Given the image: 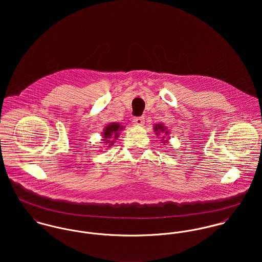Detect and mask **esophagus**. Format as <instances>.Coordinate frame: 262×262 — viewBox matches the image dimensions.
<instances>
[{
	"instance_id": "34e87169",
	"label": "esophagus",
	"mask_w": 262,
	"mask_h": 262,
	"mask_svg": "<svg viewBox=\"0 0 262 262\" xmlns=\"http://www.w3.org/2000/svg\"><path fill=\"white\" fill-rule=\"evenodd\" d=\"M133 123L137 126H142L144 124V118L143 117H136L133 119Z\"/></svg>"
}]
</instances>
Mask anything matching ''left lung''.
Instances as JSON below:
<instances>
[{
  "label": "left lung",
  "instance_id": "left-lung-1",
  "mask_svg": "<svg viewBox=\"0 0 262 262\" xmlns=\"http://www.w3.org/2000/svg\"><path fill=\"white\" fill-rule=\"evenodd\" d=\"M153 130H154V132H155V134H156V136H159L160 134L162 135V137H161V141H162V143L164 144V143H168V139H169V137H167V135L169 134V131L167 130V128L163 125V124H155L154 125V127H153Z\"/></svg>",
  "mask_w": 262,
  "mask_h": 262
}]
</instances>
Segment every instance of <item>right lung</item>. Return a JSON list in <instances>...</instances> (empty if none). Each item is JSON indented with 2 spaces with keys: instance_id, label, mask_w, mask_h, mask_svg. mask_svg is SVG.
Segmentation results:
<instances>
[{
  "instance_id": "right-lung-1",
  "label": "right lung",
  "mask_w": 262,
  "mask_h": 262,
  "mask_svg": "<svg viewBox=\"0 0 262 262\" xmlns=\"http://www.w3.org/2000/svg\"><path fill=\"white\" fill-rule=\"evenodd\" d=\"M124 129V126H121L119 123H110L108 124L105 128H104V132L102 133L103 136V143L105 145H109L107 147H110L114 144V140H116L119 135L120 132Z\"/></svg>"
}]
</instances>
